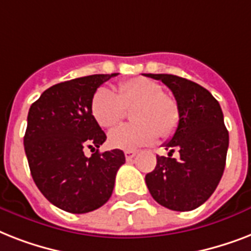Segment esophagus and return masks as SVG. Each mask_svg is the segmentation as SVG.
<instances>
[{"mask_svg":"<svg viewBox=\"0 0 251 251\" xmlns=\"http://www.w3.org/2000/svg\"><path fill=\"white\" fill-rule=\"evenodd\" d=\"M137 153H138V151H135V150H126V151H125L126 160H127V161L133 160Z\"/></svg>","mask_w":251,"mask_h":251,"instance_id":"esophagus-1","label":"esophagus"}]
</instances>
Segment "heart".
I'll return each instance as SVG.
<instances>
[{
	"label": "heart",
	"mask_w": 251,
	"mask_h": 251,
	"mask_svg": "<svg viewBox=\"0 0 251 251\" xmlns=\"http://www.w3.org/2000/svg\"><path fill=\"white\" fill-rule=\"evenodd\" d=\"M131 110L133 124L121 125L109 131L108 142L114 149L133 150L149 145L157 134L167 138L175 133L179 110L173 96L163 92L156 80L133 78L118 84L117 91L99 88L91 101V112L101 127H112Z\"/></svg>",
	"instance_id": "obj_1"
}]
</instances>
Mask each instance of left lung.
I'll list each match as a JSON object with an SVG mask.
<instances>
[{"instance_id":"left-lung-1","label":"left lung","mask_w":251,"mask_h":251,"mask_svg":"<svg viewBox=\"0 0 251 251\" xmlns=\"http://www.w3.org/2000/svg\"><path fill=\"white\" fill-rule=\"evenodd\" d=\"M161 80L175 95L178 126L164 143L168 156H156L146 183L159 204L173 211H191L210 198L226 168L229 134L216 99L204 87L172 74H146ZM178 151L177 159L171 153Z\"/></svg>"}]
</instances>
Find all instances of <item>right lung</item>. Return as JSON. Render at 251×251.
<instances>
[{"label":"right lung","instance_id":"right-lung-1","mask_svg":"<svg viewBox=\"0 0 251 251\" xmlns=\"http://www.w3.org/2000/svg\"><path fill=\"white\" fill-rule=\"evenodd\" d=\"M114 74L66 80L45 90L28 110L25 151L41 194L61 210L86 214L108 202L121 150L99 152L106 135L91 112L95 92ZM94 152L90 158L84 150Z\"/></svg>","mask_w":251,"mask_h":251}]
</instances>
